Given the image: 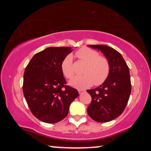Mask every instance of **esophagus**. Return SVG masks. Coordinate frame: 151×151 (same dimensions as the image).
<instances>
[{
  "mask_svg": "<svg viewBox=\"0 0 151 151\" xmlns=\"http://www.w3.org/2000/svg\"><path fill=\"white\" fill-rule=\"evenodd\" d=\"M84 91H84V90H82V89L78 90V92H79V93H80V94H82V93H84Z\"/></svg>",
  "mask_w": 151,
  "mask_h": 151,
  "instance_id": "obj_1",
  "label": "esophagus"
}]
</instances>
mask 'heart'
Segmentation results:
<instances>
[{
  "label": "heart",
  "instance_id": "heart-1",
  "mask_svg": "<svg viewBox=\"0 0 151 151\" xmlns=\"http://www.w3.org/2000/svg\"><path fill=\"white\" fill-rule=\"evenodd\" d=\"M80 60L86 65L82 73L84 76H78L70 81V84L77 88H85L92 86L100 85L106 81L110 73V65L106 58L100 56L98 52L88 47H82L76 52ZM61 69L64 76L68 79L73 77V58L71 55L66 56L61 63Z\"/></svg>",
  "mask_w": 151,
  "mask_h": 151
}]
</instances>
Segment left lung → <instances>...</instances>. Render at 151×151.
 Here are the masks:
<instances>
[{"label":"left lung","instance_id":"1","mask_svg":"<svg viewBox=\"0 0 151 151\" xmlns=\"http://www.w3.org/2000/svg\"><path fill=\"white\" fill-rule=\"evenodd\" d=\"M105 55L110 65V73L104 83L87 90L92 100L88 115L98 122H106L119 117L124 110L131 92L129 69L118 51L104 45H88Z\"/></svg>","mask_w":151,"mask_h":151}]
</instances>
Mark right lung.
I'll return each mask as SVG.
<instances>
[{"label": "right lung", "instance_id": "right-lung-1", "mask_svg": "<svg viewBox=\"0 0 151 151\" xmlns=\"http://www.w3.org/2000/svg\"><path fill=\"white\" fill-rule=\"evenodd\" d=\"M71 47H48L34 55L24 70L22 90L33 115L39 120L53 124L63 120L71 103L79 96L67 84L61 69Z\"/></svg>", "mask_w": 151, "mask_h": 151}]
</instances>
